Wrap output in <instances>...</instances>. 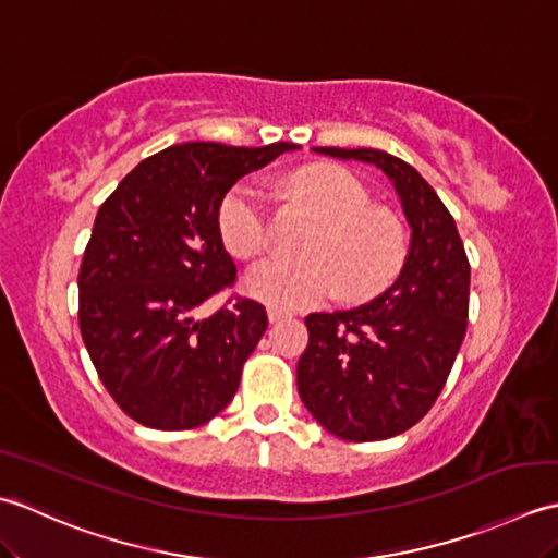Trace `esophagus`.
I'll use <instances>...</instances> for the list:
<instances>
[{
  "mask_svg": "<svg viewBox=\"0 0 558 558\" xmlns=\"http://www.w3.org/2000/svg\"><path fill=\"white\" fill-rule=\"evenodd\" d=\"M267 317H269V323H281V320H287L289 313L287 311H279V308H269Z\"/></svg>",
  "mask_w": 558,
  "mask_h": 558,
  "instance_id": "1",
  "label": "esophagus"
}]
</instances>
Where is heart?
<instances>
[{"label":"heart","instance_id":"b5f03b06","mask_svg":"<svg viewBox=\"0 0 558 558\" xmlns=\"http://www.w3.org/2000/svg\"><path fill=\"white\" fill-rule=\"evenodd\" d=\"M293 195L313 204L323 226L303 245L308 257H269L243 277L247 295L271 308H305L337 291L347 301L378 293L400 269L404 243L397 223L373 211L368 187L347 168L317 163L289 180ZM219 233L235 257L269 245L267 199L253 183L233 185L219 207Z\"/></svg>","mask_w":558,"mask_h":558}]
</instances>
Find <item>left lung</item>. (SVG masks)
Returning <instances> with one entry per match:
<instances>
[{
	"label": "left lung",
	"instance_id": "obj_1",
	"mask_svg": "<svg viewBox=\"0 0 558 558\" xmlns=\"http://www.w3.org/2000/svg\"><path fill=\"white\" fill-rule=\"evenodd\" d=\"M313 151L380 168L402 202L412 241L400 277L378 299L305 317L299 395L337 438H392L434 407L448 380L468 332L470 263L454 219L416 168L378 149Z\"/></svg>",
	"mask_w": 558,
	"mask_h": 558
}]
</instances>
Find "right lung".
I'll return each instance as SVG.
<instances>
[{"instance_id": "add662e5", "label": "right lung", "mask_w": 558, "mask_h": 558, "mask_svg": "<svg viewBox=\"0 0 558 558\" xmlns=\"http://www.w3.org/2000/svg\"><path fill=\"white\" fill-rule=\"evenodd\" d=\"M293 149L175 144L144 158L100 204L78 269V327L106 390L142 426L197 428L233 400L267 313L235 299L195 317L235 281L219 207L243 175Z\"/></svg>"}]
</instances>
